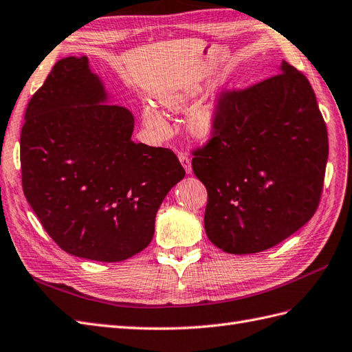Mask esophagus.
I'll return each mask as SVG.
<instances>
[{
    "mask_svg": "<svg viewBox=\"0 0 352 352\" xmlns=\"http://www.w3.org/2000/svg\"><path fill=\"white\" fill-rule=\"evenodd\" d=\"M178 159H179V162H182V165L186 169V173L192 174V160H190V157H188L186 153H178Z\"/></svg>",
    "mask_w": 352,
    "mask_h": 352,
    "instance_id": "obj_1",
    "label": "esophagus"
}]
</instances>
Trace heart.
<instances>
[{"label":"heart","mask_w":352,"mask_h":352,"mask_svg":"<svg viewBox=\"0 0 352 352\" xmlns=\"http://www.w3.org/2000/svg\"><path fill=\"white\" fill-rule=\"evenodd\" d=\"M166 105L169 108H173V110H175V108L179 107V102L178 101H170V102H166ZM142 120H144V123L148 126L150 129L160 131V132L166 129V123L164 120V117H162L153 107L144 108ZM187 126H188V129H190L195 133H197V135H208L212 129V126H214V117L210 111L197 110L190 117H188Z\"/></svg>","instance_id":"b5f03b06"}]
</instances>
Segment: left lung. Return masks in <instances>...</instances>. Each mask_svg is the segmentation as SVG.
<instances>
[{"label":"left lung","instance_id":"1","mask_svg":"<svg viewBox=\"0 0 352 352\" xmlns=\"http://www.w3.org/2000/svg\"><path fill=\"white\" fill-rule=\"evenodd\" d=\"M205 184V232L230 254L272 248L318 208L329 157L326 123L300 71L283 60L279 73L223 92L212 138L193 151Z\"/></svg>","mask_w":352,"mask_h":352}]
</instances>
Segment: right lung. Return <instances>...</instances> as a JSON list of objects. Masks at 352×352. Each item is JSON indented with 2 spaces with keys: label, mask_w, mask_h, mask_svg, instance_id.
Wrapping results in <instances>:
<instances>
[{
  "label": "right lung",
  "mask_w": 352,
  "mask_h": 352,
  "mask_svg": "<svg viewBox=\"0 0 352 352\" xmlns=\"http://www.w3.org/2000/svg\"><path fill=\"white\" fill-rule=\"evenodd\" d=\"M107 102L86 56L58 60L25 113L22 187L68 254L122 262L150 244L159 206L186 170L173 150L133 142L132 113Z\"/></svg>",
  "instance_id": "right-lung-1"
}]
</instances>
